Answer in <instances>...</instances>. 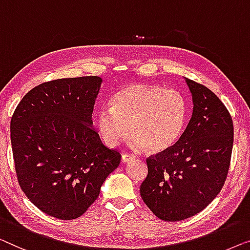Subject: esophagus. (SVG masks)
Wrapping results in <instances>:
<instances>
[{"label":"esophagus","mask_w":250,"mask_h":250,"mask_svg":"<svg viewBox=\"0 0 250 250\" xmlns=\"http://www.w3.org/2000/svg\"><path fill=\"white\" fill-rule=\"evenodd\" d=\"M135 159H136V156L135 155H130V154H124V155H122V157H121V160H122V162H124V163H128V162L135 160Z\"/></svg>","instance_id":"obj_1"}]
</instances>
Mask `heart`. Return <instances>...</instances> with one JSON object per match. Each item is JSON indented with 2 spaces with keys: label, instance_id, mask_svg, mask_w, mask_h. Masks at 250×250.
Masks as SVG:
<instances>
[{
  "label": "heart",
  "instance_id": "heart-1",
  "mask_svg": "<svg viewBox=\"0 0 250 250\" xmlns=\"http://www.w3.org/2000/svg\"><path fill=\"white\" fill-rule=\"evenodd\" d=\"M111 104L102 105L96 112V126L105 145L118 146L130 130V146L146 147L152 153L163 152L177 142L187 113L179 91L146 83L126 85Z\"/></svg>",
  "mask_w": 250,
  "mask_h": 250
}]
</instances>
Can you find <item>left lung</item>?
I'll return each mask as SVG.
<instances>
[{
	"mask_svg": "<svg viewBox=\"0 0 250 250\" xmlns=\"http://www.w3.org/2000/svg\"><path fill=\"white\" fill-rule=\"evenodd\" d=\"M186 83L194 103L190 121L173 146L146 160L148 174L140 186L144 203L167 222L194 216L219 195L233 146L226 105L202 83Z\"/></svg>",
	"mask_w": 250,
	"mask_h": 250,
	"instance_id": "1",
	"label": "left lung"
}]
</instances>
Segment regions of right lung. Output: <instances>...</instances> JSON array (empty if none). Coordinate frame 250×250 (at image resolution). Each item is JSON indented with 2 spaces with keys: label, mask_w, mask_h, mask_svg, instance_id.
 Masks as SVG:
<instances>
[{
  "label": "right lung",
  "mask_w": 250,
  "mask_h": 250,
  "mask_svg": "<svg viewBox=\"0 0 250 250\" xmlns=\"http://www.w3.org/2000/svg\"><path fill=\"white\" fill-rule=\"evenodd\" d=\"M97 76L43 83L24 95L10 132L19 186L28 199L60 220L82 216L120 164L121 154L91 126Z\"/></svg>",
  "instance_id": "obj_1"
}]
</instances>
